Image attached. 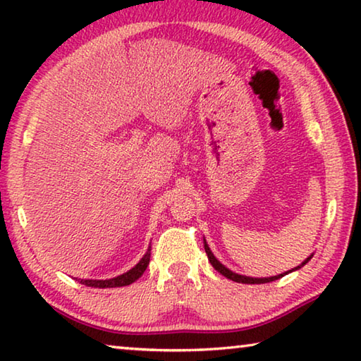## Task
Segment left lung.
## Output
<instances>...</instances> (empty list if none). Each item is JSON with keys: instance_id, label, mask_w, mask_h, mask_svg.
Returning a JSON list of instances; mask_svg holds the SVG:
<instances>
[{"instance_id": "8db88e82", "label": "left lung", "mask_w": 361, "mask_h": 361, "mask_svg": "<svg viewBox=\"0 0 361 361\" xmlns=\"http://www.w3.org/2000/svg\"><path fill=\"white\" fill-rule=\"evenodd\" d=\"M204 248H205V253H207V256H209V261L212 262V266L216 269V271L221 274V276H224L226 279H229V280H234V282H239V283H269V282H274V280H279V279H282L283 276H286V274H290V272H293V271H298V269H301L305 262H309L310 261V258H312L314 256V253L310 255V256H307V258H305L301 264H299L298 267H295V269H291V271H286V272H283V274H279V276H274V277H261V279H258V277H247V276H240V274H235V272H232L231 269H228L226 267L224 264H221V262H219L218 259H216V256L212 253V250H210V247H209V243H207V240L204 239Z\"/></svg>"}]
</instances>
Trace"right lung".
<instances>
[{
    "label": "right lung",
    "mask_w": 361,
    "mask_h": 361,
    "mask_svg": "<svg viewBox=\"0 0 361 361\" xmlns=\"http://www.w3.org/2000/svg\"><path fill=\"white\" fill-rule=\"evenodd\" d=\"M149 258H151V245L148 247V252L143 255V258L140 259L135 266H133L130 271H127L124 274H121L118 277L113 279H106V280H94V279H78L79 282L85 286H92V288H116V286H126L135 282L137 279L143 276V272L146 271V267L149 264Z\"/></svg>",
    "instance_id": "obj_1"
}]
</instances>
